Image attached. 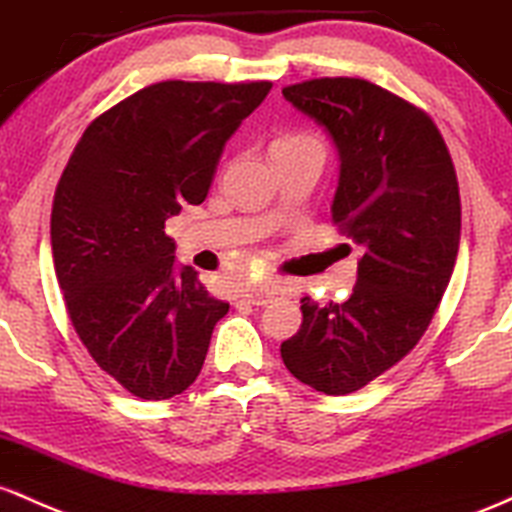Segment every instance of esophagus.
Returning <instances> with one entry per match:
<instances>
[{
	"instance_id": "obj_1",
	"label": "esophagus",
	"mask_w": 512,
	"mask_h": 512,
	"mask_svg": "<svg viewBox=\"0 0 512 512\" xmlns=\"http://www.w3.org/2000/svg\"><path fill=\"white\" fill-rule=\"evenodd\" d=\"M285 287L280 283H266V285H258V287H249V290H244V300L251 302V304H268L273 300H278V297L285 295Z\"/></svg>"
}]
</instances>
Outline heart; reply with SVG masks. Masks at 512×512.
<instances>
[{"instance_id": "1", "label": "heart", "mask_w": 512, "mask_h": 512, "mask_svg": "<svg viewBox=\"0 0 512 512\" xmlns=\"http://www.w3.org/2000/svg\"><path fill=\"white\" fill-rule=\"evenodd\" d=\"M309 135H287V137H280L278 142H287V140H307Z\"/></svg>"}]
</instances>
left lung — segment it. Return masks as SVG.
<instances>
[{
	"label": "left lung",
	"instance_id": "8db88e82",
	"mask_svg": "<svg viewBox=\"0 0 512 512\" xmlns=\"http://www.w3.org/2000/svg\"><path fill=\"white\" fill-rule=\"evenodd\" d=\"M338 154L331 217L363 251L346 302L302 300L300 331L280 346L292 377L350 394L421 341L457 261V174L426 113L365 79L285 86Z\"/></svg>",
	"mask_w": 512,
	"mask_h": 512
}]
</instances>
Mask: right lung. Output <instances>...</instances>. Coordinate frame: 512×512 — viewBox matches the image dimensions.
Returning a JSON list of instances; mask_svg holds the SVG:
<instances>
[{"label":"right lung","mask_w":512,"mask_h":512,"mask_svg":"<svg viewBox=\"0 0 512 512\" xmlns=\"http://www.w3.org/2000/svg\"><path fill=\"white\" fill-rule=\"evenodd\" d=\"M271 82H159L84 130L57 183V283L91 358L140 399H171L200 375L229 304L176 263L164 225L210 191L222 149Z\"/></svg>","instance_id":"1"}]
</instances>
